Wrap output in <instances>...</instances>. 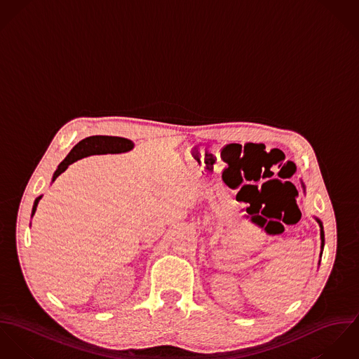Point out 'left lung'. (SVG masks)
I'll list each match as a JSON object with an SVG mask.
<instances>
[{
  "label": "left lung",
  "mask_w": 359,
  "mask_h": 359,
  "mask_svg": "<svg viewBox=\"0 0 359 359\" xmlns=\"http://www.w3.org/2000/svg\"><path fill=\"white\" fill-rule=\"evenodd\" d=\"M318 220V219H317ZM319 226H320V239H322V248H323V243H325V236H323V227H322V224H320V222H319Z\"/></svg>",
  "instance_id": "obj_1"
}]
</instances>
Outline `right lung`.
<instances>
[{
	"label": "right lung",
	"mask_w": 359,
	"mask_h": 359,
	"mask_svg": "<svg viewBox=\"0 0 359 359\" xmlns=\"http://www.w3.org/2000/svg\"><path fill=\"white\" fill-rule=\"evenodd\" d=\"M133 147V143L128 139L123 137H117V136H90L86 137L83 140H81L79 144H76L73 147V150L67 154V157L62 161L56 169V172L53 173L52 182H55V179L67 169V166L70 163H73L74 161L80 160L83 157L92 156V154H107V153H125L129 151ZM41 197L34 201V206H33V212L32 215L36 213L37 205Z\"/></svg>",
	"instance_id": "obj_1"
}]
</instances>
